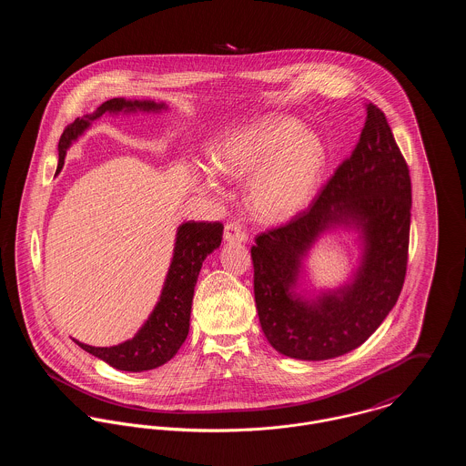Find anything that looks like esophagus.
I'll return each mask as SVG.
<instances>
[{
    "instance_id": "1",
    "label": "esophagus",
    "mask_w": 466,
    "mask_h": 466,
    "mask_svg": "<svg viewBox=\"0 0 466 466\" xmlns=\"http://www.w3.org/2000/svg\"><path fill=\"white\" fill-rule=\"evenodd\" d=\"M224 240H226V242H246V240H248V233H246V229L242 228L240 222L231 220V222L226 224Z\"/></svg>"
}]
</instances>
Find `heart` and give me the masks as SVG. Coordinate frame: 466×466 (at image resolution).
Here are the masks:
<instances>
[{"instance_id":"heart-1","label":"heart","mask_w":466,"mask_h":466,"mask_svg":"<svg viewBox=\"0 0 466 466\" xmlns=\"http://www.w3.org/2000/svg\"><path fill=\"white\" fill-rule=\"evenodd\" d=\"M209 161L220 176L249 179L246 202L260 222L296 215L314 194L325 154L303 124L289 116H266L217 141Z\"/></svg>"}]
</instances>
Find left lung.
<instances>
[{
  "instance_id": "1",
  "label": "left lung",
  "mask_w": 466,
  "mask_h": 466,
  "mask_svg": "<svg viewBox=\"0 0 466 466\" xmlns=\"http://www.w3.org/2000/svg\"><path fill=\"white\" fill-rule=\"evenodd\" d=\"M366 120L351 154L309 208L257 235L251 248L262 330L281 355L325 360L360 346L399 299L409 258L410 176L386 115L364 104ZM365 229L367 257L353 286L318 304L289 292L299 258L332 223Z\"/></svg>"
}]
</instances>
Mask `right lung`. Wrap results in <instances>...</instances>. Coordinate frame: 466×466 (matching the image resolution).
I'll return each instance as SVG.
<instances>
[{
  "instance_id": "1",
  "label": "right lung",
  "mask_w": 466,
  "mask_h": 466,
  "mask_svg": "<svg viewBox=\"0 0 466 466\" xmlns=\"http://www.w3.org/2000/svg\"><path fill=\"white\" fill-rule=\"evenodd\" d=\"M163 104L154 102H129L124 98H111L104 102L93 115L76 118L69 124L59 139V168L65 165L66 148L78 134L87 129L89 122L100 118L104 113L122 109H161ZM224 233L222 222H185L177 229L174 258L167 274L161 298L150 314L148 321L131 340L111 348H95L75 340L87 353L106 360L109 366L122 371H147L163 366L170 360L185 342L190 329V312L194 289L198 283L204 258L220 246Z\"/></svg>"
}]
</instances>
